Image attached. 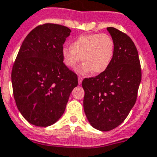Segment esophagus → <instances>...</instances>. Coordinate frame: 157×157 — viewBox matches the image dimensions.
I'll return each instance as SVG.
<instances>
[{
    "instance_id": "1",
    "label": "esophagus",
    "mask_w": 157,
    "mask_h": 157,
    "mask_svg": "<svg viewBox=\"0 0 157 157\" xmlns=\"http://www.w3.org/2000/svg\"><path fill=\"white\" fill-rule=\"evenodd\" d=\"M82 80H83V77H80V76H79L78 77V84H80L81 83H82Z\"/></svg>"
}]
</instances>
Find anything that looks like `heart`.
<instances>
[{"mask_svg":"<svg viewBox=\"0 0 157 157\" xmlns=\"http://www.w3.org/2000/svg\"><path fill=\"white\" fill-rule=\"evenodd\" d=\"M114 52V40L110 35L88 34L75 39L71 43L70 48L64 47L62 54L67 67L75 69L82 58L84 62L77 70L79 73H87L93 71L99 74L109 67Z\"/></svg>","mask_w":157,"mask_h":157,"instance_id":"heart-1","label":"heart"}]
</instances>
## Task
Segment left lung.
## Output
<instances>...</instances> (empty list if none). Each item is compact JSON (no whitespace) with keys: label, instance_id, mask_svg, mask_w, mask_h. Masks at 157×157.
I'll return each mask as SVG.
<instances>
[{"label":"left lung","instance_id":"left-lung-1","mask_svg":"<svg viewBox=\"0 0 157 157\" xmlns=\"http://www.w3.org/2000/svg\"><path fill=\"white\" fill-rule=\"evenodd\" d=\"M107 30L114 43L111 63L103 73L82 81L84 113L91 126L100 131H110L123 122L135 104L141 80L132 39L116 28Z\"/></svg>","mask_w":157,"mask_h":157}]
</instances>
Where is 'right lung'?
I'll return each mask as SVG.
<instances>
[{"label":"right lung","mask_w":157,"mask_h":157,"mask_svg":"<svg viewBox=\"0 0 157 157\" xmlns=\"http://www.w3.org/2000/svg\"><path fill=\"white\" fill-rule=\"evenodd\" d=\"M71 30L54 24L39 25L22 43L12 71L13 95L28 122L46 127L63 114L77 76L63 63L62 51Z\"/></svg>","instance_id":"obj_1"}]
</instances>
